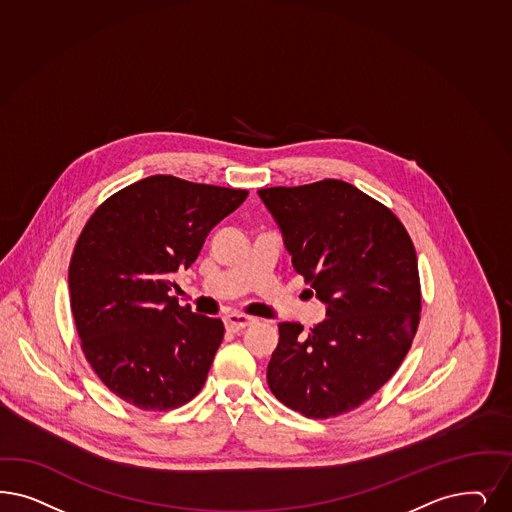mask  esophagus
Segmentation results:
<instances>
[{
    "label": "esophagus",
    "instance_id": "esophagus-1",
    "mask_svg": "<svg viewBox=\"0 0 512 512\" xmlns=\"http://www.w3.org/2000/svg\"><path fill=\"white\" fill-rule=\"evenodd\" d=\"M224 324L230 331H241L245 330L250 324H254V318L247 316V314H228L224 318Z\"/></svg>",
    "mask_w": 512,
    "mask_h": 512
}]
</instances>
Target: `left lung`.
Listing matches in <instances>:
<instances>
[{
    "label": "left lung",
    "mask_w": 512,
    "mask_h": 512,
    "mask_svg": "<svg viewBox=\"0 0 512 512\" xmlns=\"http://www.w3.org/2000/svg\"><path fill=\"white\" fill-rule=\"evenodd\" d=\"M258 194L294 269L328 305L309 333L279 324L267 384L307 418L348 413L392 379L413 345L422 311L413 241L386 205L345 181Z\"/></svg>",
    "instance_id": "obj_1"
}]
</instances>
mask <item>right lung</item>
<instances>
[{
	"label": "right lung",
	"mask_w": 512,
	"mask_h": 512,
	"mask_svg": "<svg viewBox=\"0 0 512 512\" xmlns=\"http://www.w3.org/2000/svg\"><path fill=\"white\" fill-rule=\"evenodd\" d=\"M247 196L154 175L105 199L84 224L69 262L71 313L86 362L122 401L169 411L203 388L224 324L169 290Z\"/></svg>",
	"instance_id": "1"
}]
</instances>
